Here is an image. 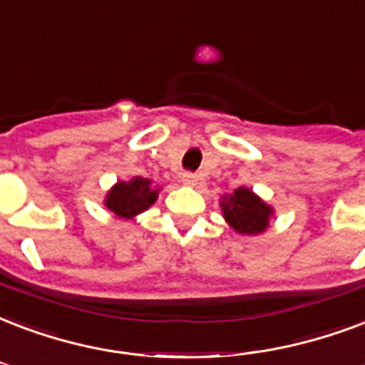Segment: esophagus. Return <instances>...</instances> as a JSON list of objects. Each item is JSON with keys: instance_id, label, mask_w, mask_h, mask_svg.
<instances>
[{"instance_id": "obj_1", "label": "esophagus", "mask_w": 365, "mask_h": 365, "mask_svg": "<svg viewBox=\"0 0 365 365\" xmlns=\"http://www.w3.org/2000/svg\"><path fill=\"white\" fill-rule=\"evenodd\" d=\"M182 183L183 185H189V187H195V185L199 183V176H197V174H191V172H183Z\"/></svg>"}]
</instances>
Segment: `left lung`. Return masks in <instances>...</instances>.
Segmentation results:
<instances>
[{"mask_svg": "<svg viewBox=\"0 0 365 365\" xmlns=\"http://www.w3.org/2000/svg\"><path fill=\"white\" fill-rule=\"evenodd\" d=\"M220 207L227 224L237 233H247V235L266 232L269 218L274 216V208L266 205L249 187H239L232 195L222 197Z\"/></svg>", "mask_w": 365, "mask_h": 365, "instance_id": "obj_1", "label": "left lung"}]
</instances>
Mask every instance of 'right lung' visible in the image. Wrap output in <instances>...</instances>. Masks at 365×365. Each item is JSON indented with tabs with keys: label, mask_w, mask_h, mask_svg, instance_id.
I'll list each match as a JSON object with an SVG mask.
<instances>
[{
	"label": "right lung",
	"mask_w": 365,
	"mask_h": 365,
	"mask_svg": "<svg viewBox=\"0 0 365 365\" xmlns=\"http://www.w3.org/2000/svg\"><path fill=\"white\" fill-rule=\"evenodd\" d=\"M158 189L153 187L151 180L133 178L130 182L115 183L105 197V207L118 218L130 220L155 205Z\"/></svg>",
	"instance_id": "right-lung-1"
}]
</instances>
